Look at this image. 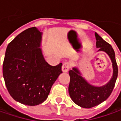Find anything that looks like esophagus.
I'll return each mask as SVG.
<instances>
[{
  "instance_id": "esophagus-1",
  "label": "esophagus",
  "mask_w": 121,
  "mask_h": 121,
  "mask_svg": "<svg viewBox=\"0 0 121 121\" xmlns=\"http://www.w3.org/2000/svg\"><path fill=\"white\" fill-rule=\"evenodd\" d=\"M69 69V64L68 62H65L64 64H63L62 67H61V69L63 72H68Z\"/></svg>"
}]
</instances>
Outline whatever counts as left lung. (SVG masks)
Listing matches in <instances>:
<instances>
[{
  "mask_svg": "<svg viewBox=\"0 0 121 121\" xmlns=\"http://www.w3.org/2000/svg\"><path fill=\"white\" fill-rule=\"evenodd\" d=\"M96 47L98 51L106 52L112 63L113 74L110 80L106 84L97 87L90 84L84 78L77 68H73L69 71L70 82L68 90L69 96L74 103L82 108H90L100 104L110 96L118 76V66L115 59V53L112 46L95 33Z\"/></svg>",
  "mask_w": 121,
  "mask_h": 121,
  "instance_id": "left-lung-1",
  "label": "left lung"
}]
</instances>
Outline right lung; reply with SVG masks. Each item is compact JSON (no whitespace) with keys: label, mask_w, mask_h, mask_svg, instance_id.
<instances>
[{"label":"right lung","mask_w":121,"mask_h":121,"mask_svg":"<svg viewBox=\"0 0 121 121\" xmlns=\"http://www.w3.org/2000/svg\"><path fill=\"white\" fill-rule=\"evenodd\" d=\"M41 35L36 27L21 33L9 43L3 61L2 73L9 94L28 106L43 102L62 73L61 63L52 66L45 60L39 48Z\"/></svg>","instance_id":"obj_1"}]
</instances>
